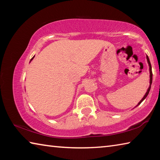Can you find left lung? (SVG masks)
Returning a JSON list of instances; mask_svg holds the SVG:
<instances>
[{"label":"left lung","instance_id":"left-lung-1","mask_svg":"<svg viewBox=\"0 0 160 160\" xmlns=\"http://www.w3.org/2000/svg\"><path fill=\"white\" fill-rule=\"evenodd\" d=\"M146 58H147V61H148V65H149V70H150V86H149L148 90H147V92H146V93H145V94L144 95V97H143V98L138 102V104H137L136 107H138V105H140V104H141V102L146 98V97H147V96L148 95V94H149V92H150V90L152 82V66H151V63H150V59H149L148 56H146Z\"/></svg>","mask_w":160,"mask_h":160}]
</instances>
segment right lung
Returning a JSON list of instances; mask_svg holds the SVG:
<instances>
[{
  "label": "right lung",
  "mask_w": 160,
  "mask_h": 160,
  "mask_svg": "<svg viewBox=\"0 0 160 160\" xmlns=\"http://www.w3.org/2000/svg\"><path fill=\"white\" fill-rule=\"evenodd\" d=\"M34 58V56H33V58H32V59H31V61H32V59H33V58Z\"/></svg>",
  "instance_id": "1"
}]
</instances>
